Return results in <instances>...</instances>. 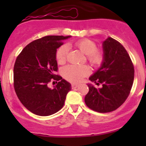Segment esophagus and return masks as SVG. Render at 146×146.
I'll return each instance as SVG.
<instances>
[{"label": "esophagus", "instance_id": "obj_1", "mask_svg": "<svg viewBox=\"0 0 146 146\" xmlns=\"http://www.w3.org/2000/svg\"><path fill=\"white\" fill-rule=\"evenodd\" d=\"M79 86V85L78 84H76V83H73V84H72V88H77Z\"/></svg>", "mask_w": 146, "mask_h": 146}]
</instances>
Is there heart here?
Masks as SVG:
<instances>
[{
    "mask_svg": "<svg viewBox=\"0 0 146 146\" xmlns=\"http://www.w3.org/2000/svg\"><path fill=\"white\" fill-rule=\"evenodd\" d=\"M70 44L59 47L55 53V58L59 64H64L67 59L68 51ZM73 46L79 49L82 53L86 55L88 61L94 67H99L104 60V54L102 50L96 48V44L88 38H82L73 44ZM62 74L66 80L72 82H80L83 77L90 74V68L87 65H69L64 67Z\"/></svg>",
    "mask_w": 146,
    "mask_h": 146,
    "instance_id": "1",
    "label": "heart"
}]
</instances>
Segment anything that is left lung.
<instances>
[{"label":"left lung","instance_id":"left-lung-1","mask_svg":"<svg viewBox=\"0 0 146 146\" xmlns=\"http://www.w3.org/2000/svg\"><path fill=\"white\" fill-rule=\"evenodd\" d=\"M104 60L89 80L99 88L88 84L85 102L98 113H110L118 109L129 96L133 84L135 69L126 49L120 42L108 37L103 42Z\"/></svg>","mask_w":146,"mask_h":146}]
</instances>
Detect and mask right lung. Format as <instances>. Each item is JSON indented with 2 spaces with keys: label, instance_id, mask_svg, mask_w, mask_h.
<instances>
[{
  "label": "right lung",
  "instance_id": "add662e5",
  "mask_svg": "<svg viewBox=\"0 0 146 146\" xmlns=\"http://www.w3.org/2000/svg\"><path fill=\"white\" fill-rule=\"evenodd\" d=\"M70 36H47L34 40L22 50L14 66V88L18 99L31 113L47 116L59 111L64 104L71 84L60 75L55 58L63 40ZM59 81L53 89L47 85Z\"/></svg>",
  "mask_w": 146,
  "mask_h": 146
}]
</instances>
